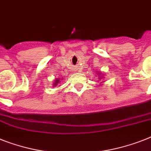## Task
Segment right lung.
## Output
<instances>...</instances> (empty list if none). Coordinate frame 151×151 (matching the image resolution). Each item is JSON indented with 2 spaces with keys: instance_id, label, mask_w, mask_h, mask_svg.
Masks as SVG:
<instances>
[{
  "instance_id": "obj_1",
  "label": "right lung",
  "mask_w": 151,
  "mask_h": 151,
  "mask_svg": "<svg viewBox=\"0 0 151 151\" xmlns=\"http://www.w3.org/2000/svg\"><path fill=\"white\" fill-rule=\"evenodd\" d=\"M58 82H59V80H57V81H56V83H54V84H55V85H57V83H58Z\"/></svg>"
}]
</instances>
